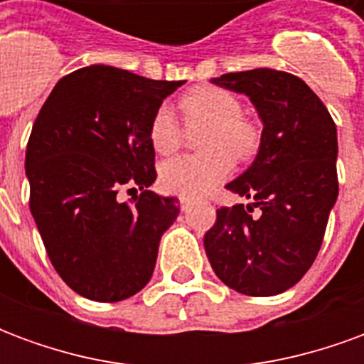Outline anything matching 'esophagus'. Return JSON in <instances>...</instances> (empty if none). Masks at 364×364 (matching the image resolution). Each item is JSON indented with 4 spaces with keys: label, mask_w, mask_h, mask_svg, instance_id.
Returning a JSON list of instances; mask_svg holds the SVG:
<instances>
[{
    "label": "esophagus",
    "mask_w": 364,
    "mask_h": 364,
    "mask_svg": "<svg viewBox=\"0 0 364 364\" xmlns=\"http://www.w3.org/2000/svg\"><path fill=\"white\" fill-rule=\"evenodd\" d=\"M179 205H181V210H187L191 205H193V198L189 197H181L179 198Z\"/></svg>",
    "instance_id": "1"
}]
</instances>
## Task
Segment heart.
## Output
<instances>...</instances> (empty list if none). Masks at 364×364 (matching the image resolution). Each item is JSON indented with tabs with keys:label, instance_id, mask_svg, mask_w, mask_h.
<instances>
[{
	"label": "heart",
	"instance_id": "1",
	"mask_svg": "<svg viewBox=\"0 0 364 364\" xmlns=\"http://www.w3.org/2000/svg\"><path fill=\"white\" fill-rule=\"evenodd\" d=\"M189 128L205 127L198 136L197 156H179L159 167L161 187L183 197H198L214 189L234 169V158L245 159L259 146V130L242 114L237 97L222 87L198 85L179 99ZM148 138L159 156L173 154L181 144V127L169 107L151 114Z\"/></svg>",
	"mask_w": 364,
	"mask_h": 364
}]
</instances>
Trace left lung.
<instances>
[{"instance_id": "obj_1", "label": "left lung", "mask_w": 364, "mask_h": 364, "mask_svg": "<svg viewBox=\"0 0 364 364\" xmlns=\"http://www.w3.org/2000/svg\"><path fill=\"white\" fill-rule=\"evenodd\" d=\"M213 82L250 97L263 132L252 167L226 185L252 205L216 210L205 234L206 255L230 289L247 296L281 294L312 267L336 205V122L320 97L287 72L259 68Z\"/></svg>"}]
</instances>
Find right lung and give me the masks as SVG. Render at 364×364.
Here are the masks:
<instances>
[{
    "label": "right lung",
    "mask_w": 364,
    "mask_h": 364,
    "mask_svg": "<svg viewBox=\"0 0 364 364\" xmlns=\"http://www.w3.org/2000/svg\"><path fill=\"white\" fill-rule=\"evenodd\" d=\"M185 82L120 68H80L44 101L27 144L28 206L56 273L97 302L130 298L151 279L158 245L179 200L156 181L151 114ZM141 189L122 203L119 191Z\"/></svg>",
    "instance_id": "obj_1"
}]
</instances>
